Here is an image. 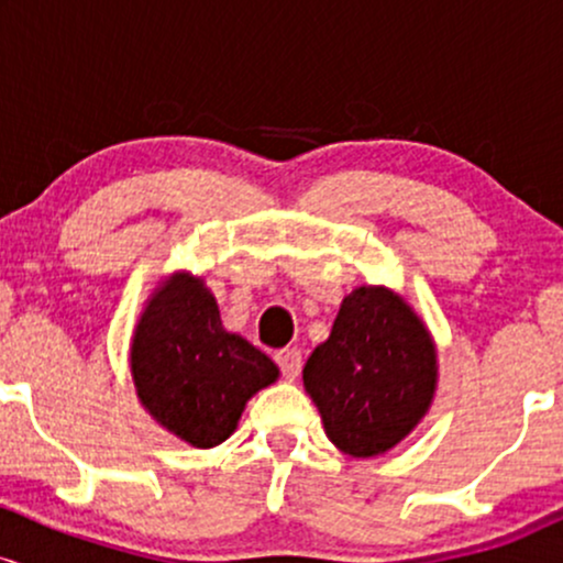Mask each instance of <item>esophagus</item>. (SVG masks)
I'll use <instances>...</instances> for the list:
<instances>
[{"label":"esophagus","mask_w":563,"mask_h":563,"mask_svg":"<svg viewBox=\"0 0 563 563\" xmlns=\"http://www.w3.org/2000/svg\"><path fill=\"white\" fill-rule=\"evenodd\" d=\"M275 363H277V367H280L283 371V376H286L288 380H294V378H299V373H301V352L299 349H280V352L275 354Z\"/></svg>","instance_id":"1"}]
</instances>
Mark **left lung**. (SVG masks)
<instances>
[{
	"label": "left lung",
	"instance_id": "left-lung-1",
	"mask_svg": "<svg viewBox=\"0 0 563 563\" xmlns=\"http://www.w3.org/2000/svg\"><path fill=\"white\" fill-rule=\"evenodd\" d=\"M325 434L352 457L391 450L437 391V346L402 296L360 286L341 301L328 341L303 365Z\"/></svg>",
	"mask_w": 563,
	"mask_h": 563
}]
</instances>
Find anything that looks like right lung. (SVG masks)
I'll use <instances>...</instances> for the list:
<instances>
[{"label": "right lung", "mask_w": 563, "mask_h": 563, "mask_svg": "<svg viewBox=\"0 0 563 563\" xmlns=\"http://www.w3.org/2000/svg\"><path fill=\"white\" fill-rule=\"evenodd\" d=\"M129 365L142 407L200 450L222 444L245 402L280 376L267 354L224 331L214 294L187 273H174L147 299Z\"/></svg>", "instance_id": "right-lung-1"}]
</instances>
